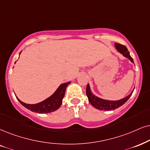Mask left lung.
<instances>
[{
    "label": "left lung",
    "instance_id": "1",
    "mask_svg": "<svg viewBox=\"0 0 150 150\" xmlns=\"http://www.w3.org/2000/svg\"><path fill=\"white\" fill-rule=\"evenodd\" d=\"M115 49L118 51L120 54H122L125 57L128 58L130 60L131 62L134 63V60L132 59V57L130 56L129 52L127 48H126V46L120 44V43H115ZM134 88L132 91V92H131V93L129 96H126L125 98H122L119 100H105L100 98L98 96H96V95L93 94L91 91L90 86L89 84H88L86 86V93L87 97H88V101L91 103L93 107L96 108L97 109L99 110H103V111H111V110H114L117 108L120 107V106L124 105L125 102L129 100V98H130V96H132V93H133Z\"/></svg>",
    "mask_w": 150,
    "mask_h": 150
}]
</instances>
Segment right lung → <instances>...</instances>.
<instances>
[{
  "label": "right lung",
  "mask_w": 150,
  "mask_h": 150,
  "mask_svg": "<svg viewBox=\"0 0 150 150\" xmlns=\"http://www.w3.org/2000/svg\"><path fill=\"white\" fill-rule=\"evenodd\" d=\"M21 52L19 53V54H21ZM70 83H71V81L62 84L58 87L57 89L54 91L52 96H50V97L46 98L45 100H43L42 102H39V103L37 104H33V105L26 104L22 102L21 100H20L16 96V97L17 100L19 101L20 103L23 107H25L26 109L30 110L31 111L38 113H50L57 110L60 107V106L62 105V100H63L64 94H65L66 87H67Z\"/></svg>",
  "instance_id": "obj_1"
}]
</instances>
